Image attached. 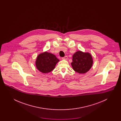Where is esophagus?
Segmentation results:
<instances>
[{"label": "esophagus", "mask_w": 121, "mask_h": 121, "mask_svg": "<svg viewBox=\"0 0 121 121\" xmlns=\"http://www.w3.org/2000/svg\"><path fill=\"white\" fill-rule=\"evenodd\" d=\"M62 58V59H63V60H66V59H68V57L67 56H65L64 57H63Z\"/></svg>", "instance_id": "34e87169"}]
</instances>
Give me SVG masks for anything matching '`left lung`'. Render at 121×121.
<instances>
[{
    "label": "left lung",
    "instance_id": "8db88e82",
    "mask_svg": "<svg viewBox=\"0 0 121 121\" xmlns=\"http://www.w3.org/2000/svg\"><path fill=\"white\" fill-rule=\"evenodd\" d=\"M71 65L75 72L85 73L92 67L93 60L91 54L88 52L77 51L73 56Z\"/></svg>",
    "mask_w": 121,
    "mask_h": 121
}]
</instances>
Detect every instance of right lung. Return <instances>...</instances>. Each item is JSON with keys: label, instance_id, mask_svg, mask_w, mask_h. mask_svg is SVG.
Listing matches in <instances>:
<instances>
[{"label": "right lung", "instance_id": "right-lung-1", "mask_svg": "<svg viewBox=\"0 0 121 121\" xmlns=\"http://www.w3.org/2000/svg\"><path fill=\"white\" fill-rule=\"evenodd\" d=\"M59 60L55 55L45 52L39 54L36 59L35 64L37 69L42 73H46L51 72Z\"/></svg>", "mask_w": 121, "mask_h": 121}]
</instances>
